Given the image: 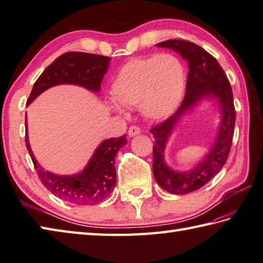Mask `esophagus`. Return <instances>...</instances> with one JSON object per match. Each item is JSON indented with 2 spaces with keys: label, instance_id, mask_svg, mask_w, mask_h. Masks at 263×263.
I'll return each instance as SVG.
<instances>
[{
  "label": "esophagus",
  "instance_id": "esophagus-1",
  "mask_svg": "<svg viewBox=\"0 0 263 263\" xmlns=\"http://www.w3.org/2000/svg\"><path fill=\"white\" fill-rule=\"evenodd\" d=\"M140 132H141L140 127H138V126H136V125H132V126H130V128H128L127 135H128V137H136V136H138Z\"/></svg>",
  "mask_w": 263,
  "mask_h": 263
}]
</instances>
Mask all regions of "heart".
I'll use <instances>...</instances> for the list:
<instances>
[{
  "instance_id": "heart-1",
  "label": "heart",
  "mask_w": 263,
  "mask_h": 263,
  "mask_svg": "<svg viewBox=\"0 0 263 263\" xmlns=\"http://www.w3.org/2000/svg\"><path fill=\"white\" fill-rule=\"evenodd\" d=\"M186 68L173 53L132 59L122 67L111 84L110 108L124 114L125 107L139 106L143 115L162 120L172 115L182 100Z\"/></svg>"
}]
</instances>
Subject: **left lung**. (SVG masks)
<instances>
[{"label": "left lung", "mask_w": 263, "mask_h": 263, "mask_svg": "<svg viewBox=\"0 0 263 263\" xmlns=\"http://www.w3.org/2000/svg\"><path fill=\"white\" fill-rule=\"evenodd\" d=\"M156 45L176 51L188 64L186 95L181 106L176 114L151 130L155 138L153 173L156 182L168 193L184 195L206 184L227 162L236 121L233 91L222 67L199 45L184 40H168ZM202 100H213L219 107L220 124L217 137L209 153L196 167L189 172H176L167 165L163 158L167 140L179 118Z\"/></svg>", "instance_id": "obj_1"}]
</instances>
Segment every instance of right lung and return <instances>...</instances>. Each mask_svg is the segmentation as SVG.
Returning a JSON list of instances; mask_svg holds the SVG:
<instances>
[{
    "label": "right lung",
    "mask_w": 263,
    "mask_h": 263,
    "mask_svg": "<svg viewBox=\"0 0 263 263\" xmlns=\"http://www.w3.org/2000/svg\"><path fill=\"white\" fill-rule=\"evenodd\" d=\"M109 57L85 53L67 52L58 57L40 75L30 92L27 105L42 92L59 84H73L84 89L99 92L100 84L109 67ZM27 128V115L25 116ZM26 147L41 182L54 196L77 205H93L109 196L116 186L115 156L118 149L126 145V136L110 138L102 141L92 155L86 166L81 172L71 176H59L49 172L36 161L29 145L26 131Z\"/></svg>",
    "instance_id": "obj_1"
}]
</instances>
